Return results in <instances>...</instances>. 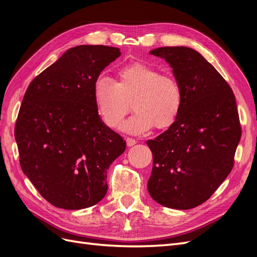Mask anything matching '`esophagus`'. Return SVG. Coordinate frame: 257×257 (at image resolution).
Masks as SVG:
<instances>
[{
    "instance_id": "obj_1",
    "label": "esophagus",
    "mask_w": 257,
    "mask_h": 257,
    "mask_svg": "<svg viewBox=\"0 0 257 257\" xmlns=\"http://www.w3.org/2000/svg\"><path fill=\"white\" fill-rule=\"evenodd\" d=\"M136 143H137V142L135 141L134 138H132V137H127V138H126V145H127L128 147L134 146Z\"/></svg>"
}]
</instances>
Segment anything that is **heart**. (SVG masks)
Listing matches in <instances>:
<instances>
[{"instance_id":"obj_1","label":"heart","mask_w":257,"mask_h":257,"mask_svg":"<svg viewBox=\"0 0 257 257\" xmlns=\"http://www.w3.org/2000/svg\"><path fill=\"white\" fill-rule=\"evenodd\" d=\"M96 110L105 125L116 130L130 111L133 100L136 111L122 128L132 134H144L153 126L164 130L177 121L183 105L182 88L175 77L161 74L145 63L121 67L116 80L99 76L93 84Z\"/></svg>"}]
</instances>
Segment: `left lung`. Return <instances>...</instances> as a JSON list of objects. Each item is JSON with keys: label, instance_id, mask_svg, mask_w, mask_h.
<instances>
[{"label": "left lung", "instance_id": "1", "mask_svg": "<svg viewBox=\"0 0 257 257\" xmlns=\"http://www.w3.org/2000/svg\"><path fill=\"white\" fill-rule=\"evenodd\" d=\"M150 53L172 66L183 105L173 125L147 142L153 154L148 191L162 206L192 209L210 198L234 166L241 137L235 95L192 48L161 47Z\"/></svg>", "mask_w": 257, "mask_h": 257}]
</instances>
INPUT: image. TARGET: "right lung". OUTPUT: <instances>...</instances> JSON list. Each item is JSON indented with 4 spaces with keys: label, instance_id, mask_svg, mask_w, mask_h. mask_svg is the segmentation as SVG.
Returning <instances> with one entry per match:
<instances>
[{
    "label": "right lung",
    "instance_id": "1",
    "mask_svg": "<svg viewBox=\"0 0 257 257\" xmlns=\"http://www.w3.org/2000/svg\"><path fill=\"white\" fill-rule=\"evenodd\" d=\"M120 56L119 48L76 46L36 76L23 96L15 126L20 166L54 207L78 210L102 200L107 169L125 151L93 96L95 79Z\"/></svg>",
    "mask_w": 257,
    "mask_h": 257
}]
</instances>
